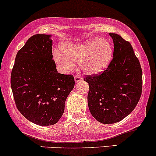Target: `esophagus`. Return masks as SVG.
I'll return each instance as SVG.
<instances>
[{"label": "esophagus", "mask_w": 156, "mask_h": 156, "mask_svg": "<svg viewBox=\"0 0 156 156\" xmlns=\"http://www.w3.org/2000/svg\"><path fill=\"white\" fill-rule=\"evenodd\" d=\"M74 80H75V82H76V83H79L80 81L83 80V77H82V76H75Z\"/></svg>", "instance_id": "esophagus-1"}]
</instances>
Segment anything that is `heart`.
I'll list each match as a JSON object with an SVG mask.
<instances>
[{"label":"heart","mask_w":156,"mask_h":156,"mask_svg":"<svg viewBox=\"0 0 156 156\" xmlns=\"http://www.w3.org/2000/svg\"><path fill=\"white\" fill-rule=\"evenodd\" d=\"M63 54L53 52L55 62L64 71L73 69V62H80L82 70L87 73H98L105 70L113 58L111 43L103 38L89 39L81 43H67L62 46Z\"/></svg>","instance_id":"1"}]
</instances>
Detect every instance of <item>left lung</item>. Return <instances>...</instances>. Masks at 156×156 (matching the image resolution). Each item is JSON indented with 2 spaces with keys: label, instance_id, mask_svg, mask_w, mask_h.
<instances>
[{
  "label": "left lung",
  "instance_id": "1",
  "mask_svg": "<svg viewBox=\"0 0 156 156\" xmlns=\"http://www.w3.org/2000/svg\"><path fill=\"white\" fill-rule=\"evenodd\" d=\"M113 59L101 74L88 75V105L92 116L103 124L122 120L137 106L142 93V69L131 43L117 34Z\"/></svg>",
  "mask_w": 156,
  "mask_h": 156
}]
</instances>
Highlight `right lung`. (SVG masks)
Listing matches in <instances>:
<instances>
[{
    "instance_id": "1",
    "label": "right lung",
    "mask_w": 156,
    "mask_h": 156,
    "mask_svg": "<svg viewBox=\"0 0 156 156\" xmlns=\"http://www.w3.org/2000/svg\"><path fill=\"white\" fill-rule=\"evenodd\" d=\"M51 35L35 34L19 49L11 73V88L19 111L38 126H52L65 111L74 88L73 75L58 73Z\"/></svg>"
}]
</instances>
